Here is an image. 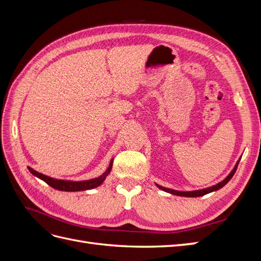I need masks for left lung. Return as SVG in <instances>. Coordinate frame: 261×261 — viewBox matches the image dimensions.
<instances>
[{"instance_id": "left-lung-1", "label": "left lung", "mask_w": 261, "mask_h": 261, "mask_svg": "<svg viewBox=\"0 0 261 261\" xmlns=\"http://www.w3.org/2000/svg\"><path fill=\"white\" fill-rule=\"evenodd\" d=\"M241 160V158L239 159V161L236 162V164L234 165L233 170L231 171L230 174H228L223 180H221L220 183L213 185L211 187H207V188H203V189H197V191H191V192H179V191H175V189H171V188H167V187H163V186H160V185H156L158 188H160L161 191L163 192H167L169 194H172V195H176V196H181V197H200V196H203L206 194H209V193H212V192H216L218 191V189L222 188L224 185H226L228 183V180H230L233 175L235 174V171L236 169H238V165H239V162Z\"/></svg>"}]
</instances>
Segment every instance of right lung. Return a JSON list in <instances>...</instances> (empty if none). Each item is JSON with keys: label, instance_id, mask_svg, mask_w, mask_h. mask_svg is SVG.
Returning <instances> with one entry per match:
<instances>
[{"label": "right lung", "instance_id": "add662e5", "mask_svg": "<svg viewBox=\"0 0 261 261\" xmlns=\"http://www.w3.org/2000/svg\"><path fill=\"white\" fill-rule=\"evenodd\" d=\"M112 165H113V159L111 160L109 164V168L106 170L103 174L94 177L91 179H87V180H67V179H59V178H54L48 175H44L42 173H39L36 170L31 169L30 167H27L29 172L31 174L35 175L36 177L40 178L44 180L46 184L50 185L51 187L58 189V191H63V192H82V191H88V189L96 188L100 186L102 183H103L107 176L110 174V172L112 170Z\"/></svg>", "mask_w": 261, "mask_h": 261}]
</instances>
